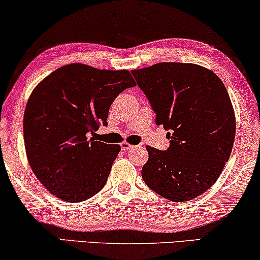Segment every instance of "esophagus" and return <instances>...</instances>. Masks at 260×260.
I'll list each match as a JSON object with an SVG mask.
<instances>
[{
  "label": "esophagus",
  "mask_w": 260,
  "mask_h": 260,
  "mask_svg": "<svg viewBox=\"0 0 260 260\" xmlns=\"http://www.w3.org/2000/svg\"><path fill=\"white\" fill-rule=\"evenodd\" d=\"M133 147H134V146L131 145L129 142H127V141H123L121 144V148L123 149V151H129V149H132Z\"/></svg>",
  "instance_id": "esophagus-1"
}]
</instances>
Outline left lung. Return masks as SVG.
Masks as SVG:
<instances>
[{
	"label": "left lung",
	"instance_id": "1",
	"mask_svg": "<svg viewBox=\"0 0 260 260\" xmlns=\"http://www.w3.org/2000/svg\"><path fill=\"white\" fill-rule=\"evenodd\" d=\"M132 74L147 96L170 147L146 149L145 184L171 202H188L217 181L231 155L236 115L224 83L194 63L160 62Z\"/></svg>",
	"mask_w": 260,
	"mask_h": 260
}]
</instances>
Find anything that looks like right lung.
I'll list each match as a JSON object with an SVG mask.
<instances>
[{
	"label": "right lung",
	"instance_id": "obj_1",
	"mask_svg": "<svg viewBox=\"0 0 260 260\" xmlns=\"http://www.w3.org/2000/svg\"><path fill=\"white\" fill-rule=\"evenodd\" d=\"M135 86L128 71L71 63L42 80L23 116L27 158L42 185L61 200L80 203L104 187L119 145L94 138L107 125L118 95Z\"/></svg>",
	"mask_w": 260,
	"mask_h": 260
}]
</instances>
